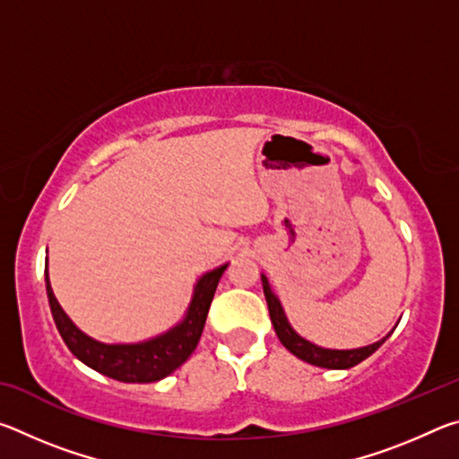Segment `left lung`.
<instances>
[{
	"label": "left lung",
	"mask_w": 459,
	"mask_h": 459,
	"mask_svg": "<svg viewBox=\"0 0 459 459\" xmlns=\"http://www.w3.org/2000/svg\"><path fill=\"white\" fill-rule=\"evenodd\" d=\"M261 281H263V291H265L269 316H271V322H273V328L277 332V338L281 340V344L287 348V351L309 364H316V367H322V368H332V370L352 368L359 362H362L364 359H368L372 352H377L378 348L383 346V342L388 338L386 336L383 340H378L370 346L354 348V351H330V348L316 346V344H312V342H307L306 338H301L299 333L291 328L290 322H287L283 307H281V304H279V299L275 298L273 291H271L265 275H261Z\"/></svg>",
	"instance_id": "obj_1"
}]
</instances>
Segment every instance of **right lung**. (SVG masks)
I'll return each instance as SVG.
<instances>
[{"instance_id":"add662e5","label":"right lung","mask_w":459,"mask_h":459,"mask_svg":"<svg viewBox=\"0 0 459 459\" xmlns=\"http://www.w3.org/2000/svg\"><path fill=\"white\" fill-rule=\"evenodd\" d=\"M227 265L211 271L200 279L194 287V298L184 320L161 336L142 342V344H100L76 328L62 312L56 298H54L52 287L48 281V267H46V293H48L50 312L54 324L60 332L62 340L76 359L87 364L100 375L111 377L121 383H155L182 367L196 351L198 340L204 330L208 309H211L216 285Z\"/></svg>"}]
</instances>
